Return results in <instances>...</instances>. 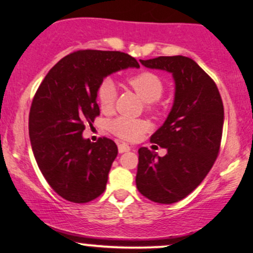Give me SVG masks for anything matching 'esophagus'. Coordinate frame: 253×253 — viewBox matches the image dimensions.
Returning <instances> with one entry per match:
<instances>
[{
	"label": "esophagus",
	"instance_id": "esophagus-1",
	"mask_svg": "<svg viewBox=\"0 0 253 253\" xmlns=\"http://www.w3.org/2000/svg\"><path fill=\"white\" fill-rule=\"evenodd\" d=\"M131 150V147L126 143H120L119 144V153H125V152H128Z\"/></svg>",
	"mask_w": 253,
	"mask_h": 253
}]
</instances>
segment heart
Wrapping results in <instances>:
<instances>
[{"label": "heart", "instance_id": "1", "mask_svg": "<svg viewBox=\"0 0 253 253\" xmlns=\"http://www.w3.org/2000/svg\"><path fill=\"white\" fill-rule=\"evenodd\" d=\"M127 84L138 94L147 104L149 111L158 109L155 101L162 98L164 93V84L159 76L149 71L132 75L126 79ZM96 100L100 110L109 112L112 110L116 100V88L110 78H105L96 86ZM148 128L147 122L139 119H128L120 116L109 122V129L112 134L119 137L122 141L136 142L143 136Z\"/></svg>", "mask_w": 253, "mask_h": 253}]
</instances>
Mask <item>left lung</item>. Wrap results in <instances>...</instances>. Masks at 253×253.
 <instances>
[{"label":"left lung","instance_id":"8db88e82","mask_svg":"<svg viewBox=\"0 0 253 253\" xmlns=\"http://www.w3.org/2000/svg\"><path fill=\"white\" fill-rule=\"evenodd\" d=\"M148 68L172 73L174 106L150 142L167 148L159 157L138 150L136 185L148 200L171 205L187 197L207 176L220 150L224 106L215 82L190 57L159 56L141 60Z\"/></svg>","mask_w":253,"mask_h":253}]
</instances>
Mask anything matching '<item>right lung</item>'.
Returning a JSON list of instances; mask_svg holds the SVG:
<instances>
[{"mask_svg":"<svg viewBox=\"0 0 253 253\" xmlns=\"http://www.w3.org/2000/svg\"><path fill=\"white\" fill-rule=\"evenodd\" d=\"M139 67L120 51L78 50L61 58L38 88L29 112V137L40 171L53 191L73 203H86L105 191L117 145L82 137L100 110L96 86L108 75Z\"/></svg>","mask_w":253,"mask_h":253,"instance_id":"right-lung-1","label":"right lung"}]
</instances>
